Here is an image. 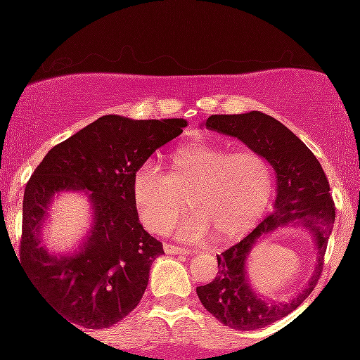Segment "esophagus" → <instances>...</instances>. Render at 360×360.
<instances>
[{"instance_id":"1","label":"esophagus","mask_w":360,"mask_h":360,"mask_svg":"<svg viewBox=\"0 0 360 360\" xmlns=\"http://www.w3.org/2000/svg\"><path fill=\"white\" fill-rule=\"evenodd\" d=\"M164 250H166V254H171V255H189L191 254V250L183 249V247L172 245V243H164Z\"/></svg>"}]
</instances>
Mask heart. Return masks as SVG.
I'll use <instances>...</instances> for the list:
<instances>
[{"label":"heart","instance_id":"b5f03b06","mask_svg":"<svg viewBox=\"0 0 360 360\" xmlns=\"http://www.w3.org/2000/svg\"><path fill=\"white\" fill-rule=\"evenodd\" d=\"M274 188L276 172L267 157L250 148L230 152L217 143L176 150L171 172L146 159L131 179L140 220L155 233L183 212L188 194L193 210L174 226L177 237L188 242L212 233L220 242L245 237L266 214Z\"/></svg>","mask_w":360,"mask_h":360}]
</instances>
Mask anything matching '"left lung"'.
Here are the masks:
<instances>
[{
    "instance_id": "obj_1",
    "label": "left lung",
    "mask_w": 360,
    "mask_h": 360,
    "mask_svg": "<svg viewBox=\"0 0 360 360\" xmlns=\"http://www.w3.org/2000/svg\"><path fill=\"white\" fill-rule=\"evenodd\" d=\"M206 128L237 137L250 150L271 160L278 174L274 212L259 223L243 240L217 255L218 274L212 283L198 286L203 307L225 326L257 330L281 320L308 298L323 269L326 243L335 221V203L326 174L313 152L276 118L260 111L243 115H212ZM311 229L319 249V264L309 286L288 304L274 305L259 299L245 279V260L255 243L266 233L286 222Z\"/></svg>"
}]
</instances>
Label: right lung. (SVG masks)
Listing matches in <instances>:
<instances>
[{
	"mask_svg": "<svg viewBox=\"0 0 360 360\" xmlns=\"http://www.w3.org/2000/svg\"><path fill=\"white\" fill-rule=\"evenodd\" d=\"M186 125L183 118L106 115L52 147L28 179L20 262L71 325L108 328L142 300L152 262L164 249L139 223L131 179L135 169ZM76 188L91 193L94 229L81 252L56 258L39 245V226L53 194Z\"/></svg>",
	"mask_w": 360,
	"mask_h": 360,
	"instance_id": "right-lung-1",
	"label": "right lung"
}]
</instances>
